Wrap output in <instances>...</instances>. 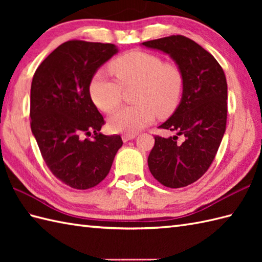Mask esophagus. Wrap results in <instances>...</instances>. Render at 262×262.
I'll return each mask as SVG.
<instances>
[{
    "mask_svg": "<svg viewBox=\"0 0 262 262\" xmlns=\"http://www.w3.org/2000/svg\"><path fill=\"white\" fill-rule=\"evenodd\" d=\"M136 136H137V134H124V135H122V141L128 142L130 140H134Z\"/></svg>",
    "mask_w": 262,
    "mask_h": 262,
    "instance_id": "1",
    "label": "esophagus"
}]
</instances>
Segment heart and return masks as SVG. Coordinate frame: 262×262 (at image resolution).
<instances>
[{"instance_id": "obj_1", "label": "heart", "mask_w": 262, "mask_h": 262, "mask_svg": "<svg viewBox=\"0 0 262 262\" xmlns=\"http://www.w3.org/2000/svg\"><path fill=\"white\" fill-rule=\"evenodd\" d=\"M110 70L118 81L104 71L94 73L89 84V92L97 107L110 113L118 107L122 97V86L136 84L135 104L125 105L110 116L111 130L135 134L151 124L155 115L166 117L179 104L183 84V74L179 66L164 63L154 54L133 51L117 57L110 63Z\"/></svg>"}]
</instances>
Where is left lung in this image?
<instances>
[{
  "mask_svg": "<svg viewBox=\"0 0 262 262\" xmlns=\"http://www.w3.org/2000/svg\"><path fill=\"white\" fill-rule=\"evenodd\" d=\"M163 52L183 74L182 97L174 113L160 128L176 132L155 136L147 163L163 186L181 188L197 181L208 170L224 136L227 118V83L223 69L211 54L185 36L142 42ZM182 135L184 142L177 141Z\"/></svg>",
  "mask_w": 262,
  "mask_h": 262,
  "instance_id": "left-lung-1",
  "label": "left lung"
}]
</instances>
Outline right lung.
Masks as SVG:
<instances>
[{"label":"right lung","mask_w":262,"mask_h":262,"mask_svg":"<svg viewBox=\"0 0 262 262\" xmlns=\"http://www.w3.org/2000/svg\"><path fill=\"white\" fill-rule=\"evenodd\" d=\"M117 53L114 43L70 40L49 54L33 75L32 135L53 174L74 189L101 182L122 145L119 135L100 133L104 120L89 92L94 73Z\"/></svg>","instance_id":"obj_1"}]
</instances>
